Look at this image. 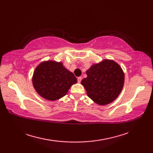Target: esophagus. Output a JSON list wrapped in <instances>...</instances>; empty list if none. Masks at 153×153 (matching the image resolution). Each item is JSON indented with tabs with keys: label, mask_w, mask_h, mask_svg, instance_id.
Segmentation results:
<instances>
[{
	"label": "esophagus",
	"mask_w": 153,
	"mask_h": 153,
	"mask_svg": "<svg viewBox=\"0 0 153 153\" xmlns=\"http://www.w3.org/2000/svg\"><path fill=\"white\" fill-rule=\"evenodd\" d=\"M82 77H77V82H78V83H80L81 82H82Z\"/></svg>",
	"instance_id": "esophagus-1"
}]
</instances>
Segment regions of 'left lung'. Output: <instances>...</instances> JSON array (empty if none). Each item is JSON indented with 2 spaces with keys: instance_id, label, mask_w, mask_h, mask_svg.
I'll return each instance as SVG.
<instances>
[{
  "instance_id": "8db88e82",
  "label": "left lung",
  "mask_w": 153,
  "mask_h": 153,
  "mask_svg": "<svg viewBox=\"0 0 153 153\" xmlns=\"http://www.w3.org/2000/svg\"><path fill=\"white\" fill-rule=\"evenodd\" d=\"M87 77L82 80L87 96L99 105L113 102L121 93L124 83V73L118 64L104 60L91 66Z\"/></svg>"
}]
</instances>
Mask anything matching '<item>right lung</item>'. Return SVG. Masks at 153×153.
I'll use <instances>...</instances> for the list:
<instances>
[{
  "mask_svg": "<svg viewBox=\"0 0 153 153\" xmlns=\"http://www.w3.org/2000/svg\"><path fill=\"white\" fill-rule=\"evenodd\" d=\"M32 82L39 95L53 101L66 95L71 86L77 83V79L62 62L48 60L35 68Z\"/></svg>",
  "mask_w": 153,
  "mask_h": 153,
  "instance_id": "add662e5",
  "label": "right lung"
}]
</instances>
